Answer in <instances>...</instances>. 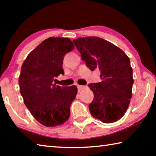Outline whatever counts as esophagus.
I'll return each instance as SVG.
<instances>
[{
  "mask_svg": "<svg viewBox=\"0 0 156 156\" xmlns=\"http://www.w3.org/2000/svg\"><path fill=\"white\" fill-rule=\"evenodd\" d=\"M86 88V86H84V85H78V91H80L81 90H83V89H85Z\"/></svg>",
  "mask_w": 156,
  "mask_h": 156,
  "instance_id": "obj_1",
  "label": "esophagus"
}]
</instances>
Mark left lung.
<instances>
[{"label":"left lung","instance_id":"left-lung-1","mask_svg":"<svg viewBox=\"0 0 156 156\" xmlns=\"http://www.w3.org/2000/svg\"><path fill=\"white\" fill-rule=\"evenodd\" d=\"M73 42L87 67L100 72L102 81L89 84L94 94L89 105L91 114L104 123L116 122L125 115L131 98L130 60L119 47L98 37L78 38Z\"/></svg>","mask_w":156,"mask_h":156}]
</instances>
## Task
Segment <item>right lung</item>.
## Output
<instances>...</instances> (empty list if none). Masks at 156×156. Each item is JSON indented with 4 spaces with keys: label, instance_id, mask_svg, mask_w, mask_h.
<instances>
[{
    "label": "right lung",
    "instance_id": "add662e5",
    "mask_svg": "<svg viewBox=\"0 0 156 156\" xmlns=\"http://www.w3.org/2000/svg\"><path fill=\"white\" fill-rule=\"evenodd\" d=\"M74 48L67 38H50L30 53L21 67L20 91L24 103L34 118L47 127L60 126L70 115V105L77 87H60L54 82L60 74L67 53Z\"/></svg>",
    "mask_w": 156,
    "mask_h": 156
}]
</instances>
